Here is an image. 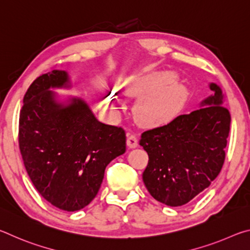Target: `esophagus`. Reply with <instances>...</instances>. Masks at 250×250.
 <instances>
[{
	"label": "esophagus",
	"instance_id": "esophagus-1",
	"mask_svg": "<svg viewBox=\"0 0 250 250\" xmlns=\"http://www.w3.org/2000/svg\"><path fill=\"white\" fill-rule=\"evenodd\" d=\"M126 145L129 147H137L138 146V139L134 134H129L126 139Z\"/></svg>",
	"mask_w": 250,
	"mask_h": 250
}]
</instances>
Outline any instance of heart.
I'll list each match as a JSON object with an SVG mask.
<instances>
[{"label":"heart","mask_w":250,"mask_h":250,"mask_svg":"<svg viewBox=\"0 0 250 250\" xmlns=\"http://www.w3.org/2000/svg\"><path fill=\"white\" fill-rule=\"evenodd\" d=\"M175 76L172 73H164L156 77L145 78L134 83L130 88V95H152L163 89L174 80ZM180 94L176 88L164 95L151 96L141 100L135 107V119L143 126H156L167 124L175 115L179 108ZM110 107L116 110L117 103L110 101Z\"/></svg>","instance_id":"obj_1"}]
</instances>
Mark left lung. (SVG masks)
I'll return each instance as SVG.
<instances>
[{"mask_svg": "<svg viewBox=\"0 0 250 250\" xmlns=\"http://www.w3.org/2000/svg\"><path fill=\"white\" fill-rule=\"evenodd\" d=\"M209 88L214 95L203 101L202 108L141 134L139 143L149 155L143 182L151 195L166 205L192 201L222 170L230 113L223 105L221 88L215 83Z\"/></svg>", "mask_w": 250, "mask_h": 250, "instance_id": "1", "label": "left lung"}]
</instances>
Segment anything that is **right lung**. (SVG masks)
I'll return each mask as SVG.
<instances>
[{
  "label": "right lung",
  "instance_id": "obj_1",
  "mask_svg": "<svg viewBox=\"0 0 250 250\" xmlns=\"http://www.w3.org/2000/svg\"><path fill=\"white\" fill-rule=\"evenodd\" d=\"M68 83L64 70L34 80L20 112L19 146L41 195L59 209L75 211L94 200L105 167L125 152V132L99 122L82 99L58 104L49 88Z\"/></svg>",
  "mask_w": 250,
  "mask_h": 250
}]
</instances>
